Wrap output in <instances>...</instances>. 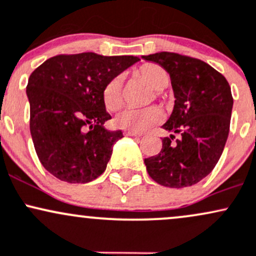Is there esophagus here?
<instances>
[{"label": "esophagus", "instance_id": "obj_1", "mask_svg": "<svg viewBox=\"0 0 256 256\" xmlns=\"http://www.w3.org/2000/svg\"><path fill=\"white\" fill-rule=\"evenodd\" d=\"M124 136H142V134H140V133H136V132H128V130H126V132H124Z\"/></svg>", "mask_w": 256, "mask_h": 256}]
</instances>
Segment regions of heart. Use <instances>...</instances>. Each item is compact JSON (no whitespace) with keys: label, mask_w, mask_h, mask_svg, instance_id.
<instances>
[{"label":"heart","mask_w":256,"mask_h":256,"mask_svg":"<svg viewBox=\"0 0 256 256\" xmlns=\"http://www.w3.org/2000/svg\"><path fill=\"white\" fill-rule=\"evenodd\" d=\"M138 77L154 92H162L169 84V74L162 66L145 64L136 71ZM122 77H112L102 88V102L110 111H117L123 105ZM157 94V93H156ZM163 114L160 108H126L114 117V126L128 132L142 133L162 122Z\"/></svg>","instance_id":"heart-1"}]
</instances>
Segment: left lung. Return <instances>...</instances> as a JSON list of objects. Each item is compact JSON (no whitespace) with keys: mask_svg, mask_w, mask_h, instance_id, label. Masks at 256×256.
I'll use <instances>...</instances> for the list:
<instances>
[{"mask_svg":"<svg viewBox=\"0 0 256 256\" xmlns=\"http://www.w3.org/2000/svg\"><path fill=\"white\" fill-rule=\"evenodd\" d=\"M170 76L174 108L162 126L170 136L162 150L145 160L148 173L166 188L192 186L210 173L220 160L230 132L232 99L225 77L206 62L176 53L142 56ZM175 135L178 139L172 143Z\"/></svg>","mask_w":256,"mask_h":256,"instance_id":"left-lung-1","label":"left lung"}]
</instances>
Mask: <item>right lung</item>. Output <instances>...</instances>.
I'll list each match as a JSON object with an SVG mask.
<instances>
[{
  "label": "right lung",
  "instance_id": "add662e5",
  "mask_svg": "<svg viewBox=\"0 0 256 256\" xmlns=\"http://www.w3.org/2000/svg\"><path fill=\"white\" fill-rule=\"evenodd\" d=\"M138 62L132 56H56L30 74L31 136L40 162L52 175L84 184L104 173L123 134L104 127L111 116L102 102V88Z\"/></svg>",
  "mask_w": 256,
  "mask_h": 256
}]
</instances>
